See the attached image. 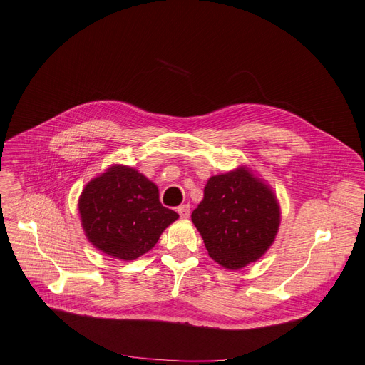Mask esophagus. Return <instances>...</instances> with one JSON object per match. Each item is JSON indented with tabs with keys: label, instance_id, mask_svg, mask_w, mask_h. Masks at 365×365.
Instances as JSON below:
<instances>
[{
	"label": "esophagus",
	"instance_id": "obj_1",
	"mask_svg": "<svg viewBox=\"0 0 365 365\" xmlns=\"http://www.w3.org/2000/svg\"><path fill=\"white\" fill-rule=\"evenodd\" d=\"M178 213H179L180 217H183V219L189 217V213H191V205H189V204L179 205V207H178Z\"/></svg>",
	"mask_w": 365,
	"mask_h": 365
}]
</instances>
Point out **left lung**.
Returning <instances> with one entry per match:
<instances>
[{"instance_id": "8db88e82", "label": "left lung", "mask_w": 365, "mask_h": 365, "mask_svg": "<svg viewBox=\"0 0 365 365\" xmlns=\"http://www.w3.org/2000/svg\"><path fill=\"white\" fill-rule=\"evenodd\" d=\"M213 261L230 270L255 262L276 239L280 207L270 186L247 167L207 180L191 215Z\"/></svg>"}]
</instances>
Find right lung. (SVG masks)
<instances>
[{
	"label": "right lung",
	"instance_id": "obj_1",
	"mask_svg": "<svg viewBox=\"0 0 365 365\" xmlns=\"http://www.w3.org/2000/svg\"><path fill=\"white\" fill-rule=\"evenodd\" d=\"M78 213L88 240L103 253L123 261L149 252L179 217L160 202L153 182L135 168L118 164L85 186Z\"/></svg>",
	"mask_w": 365,
	"mask_h": 365
}]
</instances>
